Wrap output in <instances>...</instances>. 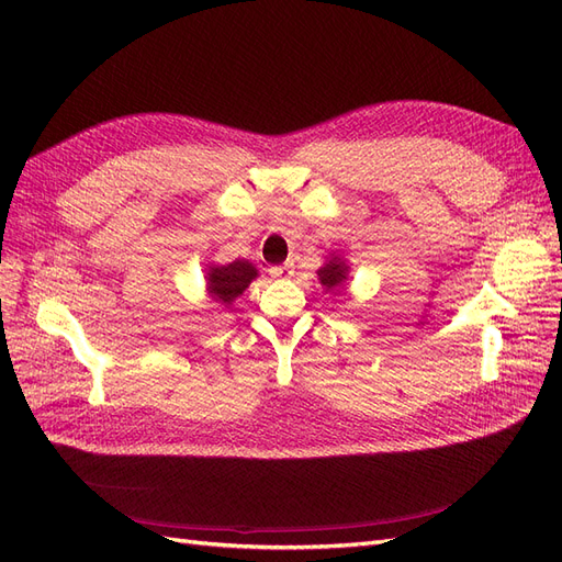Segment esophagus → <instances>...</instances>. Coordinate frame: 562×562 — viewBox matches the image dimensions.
<instances>
[{
	"instance_id": "34e87169",
	"label": "esophagus",
	"mask_w": 562,
	"mask_h": 562,
	"mask_svg": "<svg viewBox=\"0 0 562 562\" xmlns=\"http://www.w3.org/2000/svg\"><path fill=\"white\" fill-rule=\"evenodd\" d=\"M269 274L279 279V281H285V279H291L295 274V267H293V262H285V265H279V267H271Z\"/></svg>"
}]
</instances>
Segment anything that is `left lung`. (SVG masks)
Here are the masks:
<instances>
[{"mask_svg":"<svg viewBox=\"0 0 562 562\" xmlns=\"http://www.w3.org/2000/svg\"><path fill=\"white\" fill-rule=\"evenodd\" d=\"M316 274H318L321 285H326V291H335L337 285H342L347 281L349 267L345 265L342 258H330V260H326V265H323L316 271Z\"/></svg>","mask_w":562,"mask_h":562,"instance_id":"8db88e82","label":"left lung"}]
</instances>
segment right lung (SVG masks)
Returning <instances> with one entry per match:
<instances>
[{
    "label": "right lung",
    "instance_id": "obj_1",
    "mask_svg": "<svg viewBox=\"0 0 562 562\" xmlns=\"http://www.w3.org/2000/svg\"><path fill=\"white\" fill-rule=\"evenodd\" d=\"M255 277H258V269H255L248 260H234L229 265H211L206 271L209 295L215 302L229 307V304L246 291Z\"/></svg>",
    "mask_w": 562,
    "mask_h": 562
}]
</instances>
